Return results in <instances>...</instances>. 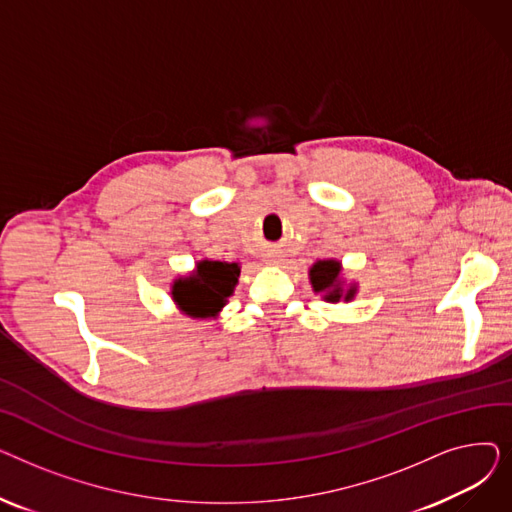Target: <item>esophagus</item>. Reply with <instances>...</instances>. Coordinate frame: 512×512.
Here are the masks:
<instances>
[{
	"label": "esophagus",
	"mask_w": 512,
	"mask_h": 512,
	"mask_svg": "<svg viewBox=\"0 0 512 512\" xmlns=\"http://www.w3.org/2000/svg\"><path fill=\"white\" fill-rule=\"evenodd\" d=\"M272 263H278V261H272Z\"/></svg>",
	"instance_id": "esophagus-1"
}]
</instances>
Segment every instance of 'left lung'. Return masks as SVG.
<instances>
[{
	"instance_id": "1",
	"label": "left lung",
	"mask_w": 512,
	"mask_h": 512,
	"mask_svg": "<svg viewBox=\"0 0 512 512\" xmlns=\"http://www.w3.org/2000/svg\"><path fill=\"white\" fill-rule=\"evenodd\" d=\"M340 272H342V265L336 259L317 261V263H313V267L309 270L313 290L324 294V299L328 303H338L340 299L348 303V301H353L355 294H357L355 284L344 288V284L340 280Z\"/></svg>"
}]
</instances>
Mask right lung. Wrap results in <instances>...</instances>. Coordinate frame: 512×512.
I'll use <instances>...</instances> for the list:
<instances>
[{
	"mask_svg": "<svg viewBox=\"0 0 512 512\" xmlns=\"http://www.w3.org/2000/svg\"><path fill=\"white\" fill-rule=\"evenodd\" d=\"M240 276L238 263L209 261L197 263V270L174 282V301L191 317H213L226 305Z\"/></svg>",
	"mask_w": 512,
	"mask_h": 512,
	"instance_id": "obj_1",
	"label": "right lung"
}]
</instances>
